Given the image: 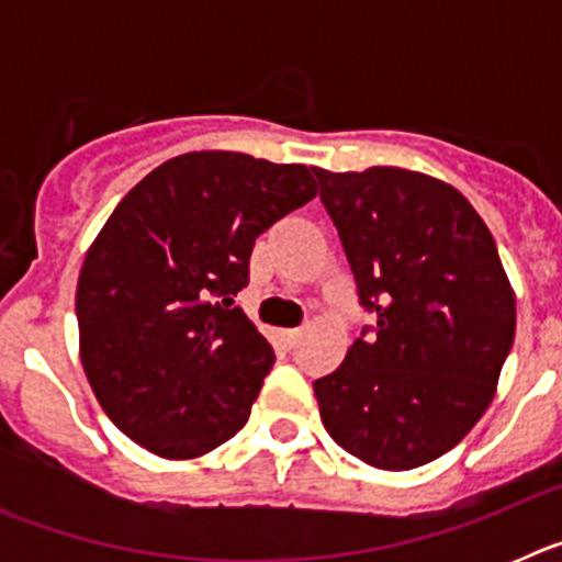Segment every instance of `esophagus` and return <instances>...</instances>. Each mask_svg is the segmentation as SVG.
Instances as JSON below:
<instances>
[{"instance_id": "esophagus-1", "label": "esophagus", "mask_w": 562, "mask_h": 562, "mask_svg": "<svg viewBox=\"0 0 562 562\" xmlns=\"http://www.w3.org/2000/svg\"><path fill=\"white\" fill-rule=\"evenodd\" d=\"M301 337H304V331H301V329H284V331H281V340H284L286 349H295Z\"/></svg>"}]
</instances>
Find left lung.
<instances>
[{
	"mask_svg": "<svg viewBox=\"0 0 562 562\" xmlns=\"http://www.w3.org/2000/svg\"><path fill=\"white\" fill-rule=\"evenodd\" d=\"M374 335L315 380L324 428L376 470L453 450L490 408L515 340V290L475 207L396 166L312 168Z\"/></svg>",
	"mask_w": 562,
	"mask_h": 562,
	"instance_id": "obj_1",
	"label": "left lung"
}]
</instances>
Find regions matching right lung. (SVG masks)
<instances>
[{
    "instance_id": "right-lung-1",
    "label": "right lung",
    "mask_w": 562,
    "mask_h": 562,
    "mask_svg": "<svg viewBox=\"0 0 562 562\" xmlns=\"http://www.w3.org/2000/svg\"><path fill=\"white\" fill-rule=\"evenodd\" d=\"M315 193L301 162L188 151L146 173L89 245L76 290L83 374L148 453L200 459L245 428L276 355L229 306L256 238Z\"/></svg>"
}]
</instances>
